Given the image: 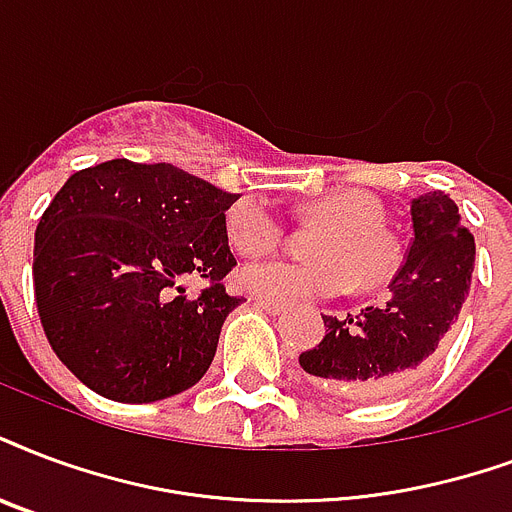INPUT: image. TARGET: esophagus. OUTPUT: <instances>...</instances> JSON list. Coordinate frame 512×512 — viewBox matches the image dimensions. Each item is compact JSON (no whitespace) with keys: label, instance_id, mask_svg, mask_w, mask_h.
<instances>
[{"label":"esophagus","instance_id":"34e87169","mask_svg":"<svg viewBox=\"0 0 512 512\" xmlns=\"http://www.w3.org/2000/svg\"><path fill=\"white\" fill-rule=\"evenodd\" d=\"M252 303L260 308H265L268 314H282L284 308H287V303L284 300H273V298H263V295H252Z\"/></svg>","mask_w":512,"mask_h":512}]
</instances>
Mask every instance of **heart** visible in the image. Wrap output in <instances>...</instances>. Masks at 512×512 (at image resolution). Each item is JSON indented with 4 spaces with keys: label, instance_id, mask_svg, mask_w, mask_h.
I'll return each mask as SVG.
<instances>
[{
    "label": "heart",
    "instance_id": "b5f03b06",
    "mask_svg": "<svg viewBox=\"0 0 512 512\" xmlns=\"http://www.w3.org/2000/svg\"><path fill=\"white\" fill-rule=\"evenodd\" d=\"M308 214L325 228L308 244L314 260H265L241 268L239 284L252 295L295 300L325 298L360 287L384 284L397 268L400 249L395 236L384 228V204L365 190H335L308 206ZM230 247L239 255H265L284 239L282 222L265 204L244 198L225 217Z\"/></svg>",
    "mask_w": 512,
    "mask_h": 512
}]
</instances>
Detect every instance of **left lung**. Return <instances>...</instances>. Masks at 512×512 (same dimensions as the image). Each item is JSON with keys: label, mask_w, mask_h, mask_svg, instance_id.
<instances>
[{"label": "left lung", "mask_w": 512, "mask_h": 512, "mask_svg": "<svg viewBox=\"0 0 512 512\" xmlns=\"http://www.w3.org/2000/svg\"><path fill=\"white\" fill-rule=\"evenodd\" d=\"M413 239L381 306L325 317V338L300 354L322 386L378 400L411 386L435 362L462 311L475 263V239L446 193L411 204Z\"/></svg>", "instance_id": "1"}]
</instances>
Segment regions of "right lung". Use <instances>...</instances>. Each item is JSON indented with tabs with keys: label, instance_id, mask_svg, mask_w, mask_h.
<instances>
[{
	"label": "right lung",
	"instance_id": "add662e5",
	"mask_svg": "<svg viewBox=\"0 0 512 512\" xmlns=\"http://www.w3.org/2000/svg\"><path fill=\"white\" fill-rule=\"evenodd\" d=\"M225 193L171 163H99L66 179L34 233V298L58 360L96 395L155 403L198 384L241 298L222 279ZM201 275L190 299L181 282Z\"/></svg>",
	"mask_w": 512,
	"mask_h": 512
}]
</instances>
